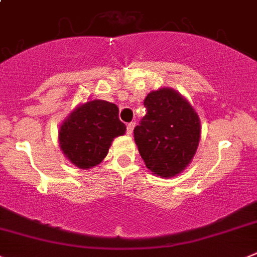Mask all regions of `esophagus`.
Wrapping results in <instances>:
<instances>
[{
  "mask_svg": "<svg viewBox=\"0 0 257 257\" xmlns=\"http://www.w3.org/2000/svg\"><path fill=\"white\" fill-rule=\"evenodd\" d=\"M134 128H135V122H131V123L127 124V135H133Z\"/></svg>",
  "mask_w": 257,
  "mask_h": 257,
  "instance_id": "1",
  "label": "esophagus"
}]
</instances>
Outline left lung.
<instances>
[{
  "mask_svg": "<svg viewBox=\"0 0 257 257\" xmlns=\"http://www.w3.org/2000/svg\"><path fill=\"white\" fill-rule=\"evenodd\" d=\"M144 105L147 114L134 130L139 153L153 175L175 177L196 154L201 135L199 114L172 88L150 91Z\"/></svg>",
  "mask_w": 257,
  "mask_h": 257,
  "instance_id": "left-lung-1",
  "label": "left lung"
}]
</instances>
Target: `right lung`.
I'll return each instance as SVG.
<instances>
[{"label": "right lung", "instance_id": "right-lung-1", "mask_svg": "<svg viewBox=\"0 0 257 257\" xmlns=\"http://www.w3.org/2000/svg\"><path fill=\"white\" fill-rule=\"evenodd\" d=\"M126 126L118 118V107L94 99L79 104L58 130L61 152L74 166L90 169L107 157L112 141L124 135Z\"/></svg>", "mask_w": 257, "mask_h": 257}]
</instances>
